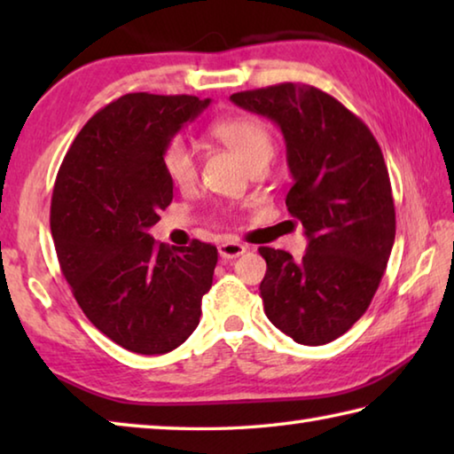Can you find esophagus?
I'll return each mask as SVG.
<instances>
[{"mask_svg":"<svg viewBox=\"0 0 454 454\" xmlns=\"http://www.w3.org/2000/svg\"><path fill=\"white\" fill-rule=\"evenodd\" d=\"M218 252H220V258L232 260V258H238V256L244 254L246 246L240 244V242H222L218 246Z\"/></svg>","mask_w":454,"mask_h":454,"instance_id":"esophagus-1","label":"esophagus"}]
</instances>
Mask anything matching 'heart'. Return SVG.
<instances>
[{"label": "heart", "instance_id": "heart-1", "mask_svg": "<svg viewBox=\"0 0 454 454\" xmlns=\"http://www.w3.org/2000/svg\"><path fill=\"white\" fill-rule=\"evenodd\" d=\"M212 136L236 153L246 166L268 162L274 156V140L262 120L256 116H236L212 126ZM162 166L176 186L190 188L198 178V160L186 137L174 136L162 152Z\"/></svg>", "mask_w": 454, "mask_h": 454}]
</instances>
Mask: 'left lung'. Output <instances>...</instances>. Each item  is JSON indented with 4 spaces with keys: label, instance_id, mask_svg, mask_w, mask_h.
<instances>
[{
    "label": "left lung",
    "instance_id": "obj_1",
    "mask_svg": "<svg viewBox=\"0 0 454 454\" xmlns=\"http://www.w3.org/2000/svg\"><path fill=\"white\" fill-rule=\"evenodd\" d=\"M230 99L280 128L292 174L286 206L309 238L301 260L258 248L266 260L260 282L266 317L298 344L333 342L366 312L395 244L380 145L363 120L306 83L238 91Z\"/></svg>",
    "mask_w": 454,
    "mask_h": 454
}]
</instances>
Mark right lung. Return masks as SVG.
<instances>
[{"label":"right lung","mask_w":454,"mask_h":454,"mask_svg":"<svg viewBox=\"0 0 454 454\" xmlns=\"http://www.w3.org/2000/svg\"><path fill=\"white\" fill-rule=\"evenodd\" d=\"M210 99L137 91L102 107L75 136L51 196L59 268L99 333L137 355H166L194 333L216 246L170 248L148 230L174 198L162 152Z\"/></svg>","instance_id":"obj_1"}]
</instances>
